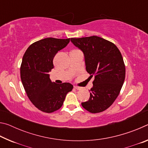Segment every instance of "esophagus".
Returning <instances> with one entry per match:
<instances>
[{"instance_id":"esophagus-1","label":"esophagus","mask_w":148,"mask_h":148,"mask_svg":"<svg viewBox=\"0 0 148 148\" xmlns=\"http://www.w3.org/2000/svg\"><path fill=\"white\" fill-rule=\"evenodd\" d=\"M74 87L75 89H77V90H79V89H81V87H78V86H74Z\"/></svg>"}]
</instances>
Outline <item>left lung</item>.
I'll use <instances>...</instances> for the list:
<instances>
[{
	"label": "left lung",
	"mask_w": 148,
	"mask_h": 148,
	"mask_svg": "<svg viewBox=\"0 0 148 148\" xmlns=\"http://www.w3.org/2000/svg\"><path fill=\"white\" fill-rule=\"evenodd\" d=\"M84 54L87 72L95 76L88 101L82 106L92 114L106 110L114 103L125 77L121 52L112 42L97 36L71 39Z\"/></svg>",
	"instance_id": "1"
}]
</instances>
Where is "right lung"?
<instances>
[{
  "label": "right lung",
  "mask_w": 148,
  "mask_h": 148,
  "mask_svg": "<svg viewBox=\"0 0 148 148\" xmlns=\"http://www.w3.org/2000/svg\"><path fill=\"white\" fill-rule=\"evenodd\" d=\"M69 42L70 38L42 39L32 44L23 57L20 68L22 84L30 101L42 112L51 113L59 110L73 89L70 83L51 82L48 74L53 69L55 56Z\"/></svg>",
  "instance_id": "1"
}]
</instances>
